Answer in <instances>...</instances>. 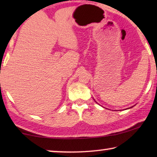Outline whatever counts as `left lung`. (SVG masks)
<instances>
[{
    "label": "left lung",
    "instance_id": "1",
    "mask_svg": "<svg viewBox=\"0 0 157 157\" xmlns=\"http://www.w3.org/2000/svg\"><path fill=\"white\" fill-rule=\"evenodd\" d=\"M131 108H132V107H131Z\"/></svg>",
    "mask_w": 157,
    "mask_h": 157
}]
</instances>
